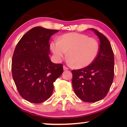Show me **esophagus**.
<instances>
[{
    "label": "esophagus",
    "mask_w": 127,
    "mask_h": 127,
    "mask_svg": "<svg viewBox=\"0 0 127 127\" xmlns=\"http://www.w3.org/2000/svg\"><path fill=\"white\" fill-rule=\"evenodd\" d=\"M63 68H64V70H67V69H68V67H67L66 66H64Z\"/></svg>",
    "instance_id": "obj_1"
}]
</instances>
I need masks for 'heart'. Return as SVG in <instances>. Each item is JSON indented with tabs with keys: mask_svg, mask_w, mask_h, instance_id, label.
<instances>
[{
	"mask_svg": "<svg viewBox=\"0 0 127 127\" xmlns=\"http://www.w3.org/2000/svg\"><path fill=\"white\" fill-rule=\"evenodd\" d=\"M50 48L57 61H61L67 52L69 63L76 68H82L95 60L99 45L96 39L87 34L69 33L61 36L58 41H53Z\"/></svg>",
	"mask_w": 127,
	"mask_h": 127,
	"instance_id": "obj_1",
	"label": "heart"
}]
</instances>
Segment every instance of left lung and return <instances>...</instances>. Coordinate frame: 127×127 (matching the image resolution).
Returning <instances> with one entry per match:
<instances>
[{
  "mask_svg": "<svg viewBox=\"0 0 127 127\" xmlns=\"http://www.w3.org/2000/svg\"><path fill=\"white\" fill-rule=\"evenodd\" d=\"M100 39L99 51L91 65L84 68L72 70V85L78 98L93 103L106 96L112 86L114 73V54L109 40L94 29Z\"/></svg>",
  "mask_w": 127,
  "mask_h": 127,
  "instance_id": "8db88e82",
  "label": "left lung"
}]
</instances>
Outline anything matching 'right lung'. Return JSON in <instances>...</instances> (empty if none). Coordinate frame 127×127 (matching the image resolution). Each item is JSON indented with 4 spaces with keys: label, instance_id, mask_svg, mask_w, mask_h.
Instances as JSON below:
<instances>
[{
    "label": "right lung",
    "instance_id": "right-lung-1",
    "mask_svg": "<svg viewBox=\"0 0 127 127\" xmlns=\"http://www.w3.org/2000/svg\"><path fill=\"white\" fill-rule=\"evenodd\" d=\"M58 30L36 27L20 40L14 51L11 72L21 96L40 103L51 96L54 82L63 73V65L50 61V37Z\"/></svg>",
    "mask_w": 127,
    "mask_h": 127
}]
</instances>
